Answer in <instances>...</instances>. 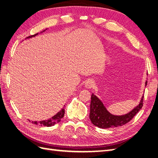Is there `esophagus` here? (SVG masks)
I'll return each mask as SVG.
<instances>
[{
    "mask_svg": "<svg viewBox=\"0 0 158 158\" xmlns=\"http://www.w3.org/2000/svg\"><path fill=\"white\" fill-rule=\"evenodd\" d=\"M95 85V83L94 81L91 79H89L88 81H86L85 83V86L87 88H92L93 87H94Z\"/></svg>",
    "mask_w": 158,
    "mask_h": 158,
    "instance_id": "1",
    "label": "esophagus"
}]
</instances>
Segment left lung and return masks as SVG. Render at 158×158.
<instances>
[{
	"label": "left lung",
	"instance_id": "1",
	"mask_svg": "<svg viewBox=\"0 0 158 158\" xmlns=\"http://www.w3.org/2000/svg\"><path fill=\"white\" fill-rule=\"evenodd\" d=\"M147 83V82L146 81V85ZM143 98L140 100L139 105L126 115L116 116L110 114L106 110L100 100L98 98V97L92 94L91 96V103H90L89 119L94 125L103 129L125 125L130 120H132L133 117L142 108L143 105Z\"/></svg>",
	"mask_w": 158,
	"mask_h": 158
}]
</instances>
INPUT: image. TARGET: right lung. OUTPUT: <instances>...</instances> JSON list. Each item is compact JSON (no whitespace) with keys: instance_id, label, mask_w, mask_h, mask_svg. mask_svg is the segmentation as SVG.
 <instances>
[{"instance_id":"right-lung-1","label":"right lung","mask_w":158,"mask_h":158,"mask_svg":"<svg viewBox=\"0 0 158 158\" xmlns=\"http://www.w3.org/2000/svg\"><path fill=\"white\" fill-rule=\"evenodd\" d=\"M37 34H35L34 36L36 35ZM31 37V36H30ZM64 115V109H62V110H60V111L55 115L54 116H53L52 118H50L48 120H45V121H41V122H32V123L36 124V125H37V124H39V125L41 126H48V127H50V126H54L55 124H56L57 123L60 122V121H61V119L63 118ZM31 122V121H30Z\"/></svg>"}]
</instances>
